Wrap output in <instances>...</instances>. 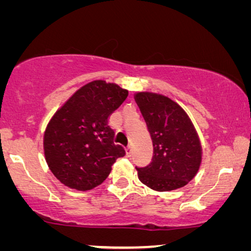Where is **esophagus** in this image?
<instances>
[{"instance_id": "1", "label": "esophagus", "mask_w": 251, "mask_h": 251, "mask_svg": "<svg viewBox=\"0 0 251 251\" xmlns=\"http://www.w3.org/2000/svg\"><path fill=\"white\" fill-rule=\"evenodd\" d=\"M126 157L131 156V147H130V145H128V147L126 148Z\"/></svg>"}]
</instances>
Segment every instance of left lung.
Returning a JSON list of instances; mask_svg holds the SVG:
<instances>
[{"instance_id": "8db88e82", "label": "left lung", "mask_w": 251, "mask_h": 251, "mask_svg": "<svg viewBox=\"0 0 251 251\" xmlns=\"http://www.w3.org/2000/svg\"><path fill=\"white\" fill-rule=\"evenodd\" d=\"M140 107L153 144L149 165L136 166L138 178L156 191L180 188L197 175L201 147L184 109L171 99L153 93H138Z\"/></svg>"}]
</instances>
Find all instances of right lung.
Returning a JSON list of instances; mask_svg holds the SVG:
<instances>
[{"instance_id": "obj_1", "label": "right lung", "mask_w": 251, "mask_h": 251, "mask_svg": "<svg viewBox=\"0 0 251 251\" xmlns=\"http://www.w3.org/2000/svg\"><path fill=\"white\" fill-rule=\"evenodd\" d=\"M126 97L128 91L120 86L97 80L74 93L52 117L44 135L45 158L64 185L91 190L125 156V148L114 143L109 117Z\"/></svg>"}]
</instances>
